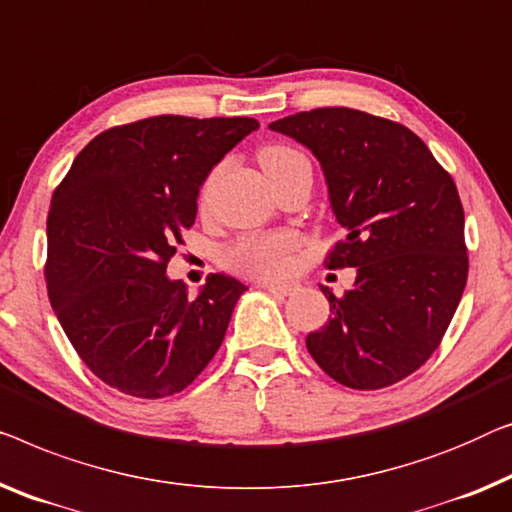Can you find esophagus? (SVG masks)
I'll return each instance as SVG.
<instances>
[{"mask_svg":"<svg viewBox=\"0 0 512 512\" xmlns=\"http://www.w3.org/2000/svg\"><path fill=\"white\" fill-rule=\"evenodd\" d=\"M261 288H265V291H270L274 295H291L295 291V284H291V281H265V284H261Z\"/></svg>","mask_w":512,"mask_h":512,"instance_id":"34e87169","label":"esophagus"}]
</instances>
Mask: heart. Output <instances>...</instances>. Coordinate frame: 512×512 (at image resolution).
Returning <instances> with one entry per match:
<instances>
[{"label":"heart","instance_id":"obj_1","mask_svg":"<svg viewBox=\"0 0 512 512\" xmlns=\"http://www.w3.org/2000/svg\"><path fill=\"white\" fill-rule=\"evenodd\" d=\"M305 157L300 152L284 145L265 147L261 152V166L268 177H277L286 170L305 164ZM298 247V238L291 233L263 235V238H249L235 244L228 251V263L235 270L256 274V277H274L288 268L293 249Z\"/></svg>","mask_w":512,"mask_h":512}]
</instances>
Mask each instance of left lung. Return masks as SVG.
<instances>
[{"instance_id": "obj_1", "label": "left lung", "mask_w": 512, "mask_h": 512, "mask_svg": "<svg viewBox=\"0 0 512 512\" xmlns=\"http://www.w3.org/2000/svg\"><path fill=\"white\" fill-rule=\"evenodd\" d=\"M321 164L344 240L328 268H355L332 316L309 332L318 367L346 388L379 390L425 365L446 335L469 272L457 187L402 124L316 108L270 124Z\"/></svg>"}]
</instances>
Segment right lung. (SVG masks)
Instances as JSON below:
<instances>
[{
    "instance_id": "1",
    "label": "right lung",
    "mask_w": 512,
    "mask_h": 512,
    "mask_svg": "<svg viewBox=\"0 0 512 512\" xmlns=\"http://www.w3.org/2000/svg\"><path fill=\"white\" fill-rule=\"evenodd\" d=\"M258 122L159 115L87 143L48 212L46 284L80 358L110 388L159 399L219 351L242 281L214 274L189 298L166 274L212 168Z\"/></svg>"
}]
</instances>
